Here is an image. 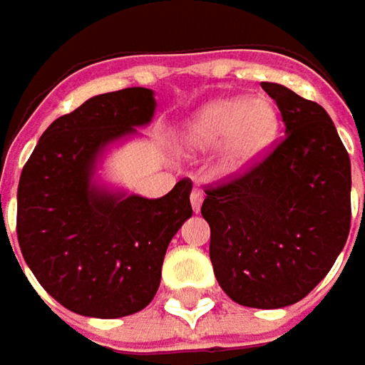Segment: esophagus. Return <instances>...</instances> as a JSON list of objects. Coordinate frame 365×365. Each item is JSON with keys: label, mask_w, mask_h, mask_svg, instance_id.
I'll return each instance as SVG.
<instances>
[{"label": "esophagus", "mask_w": 365, "mask_h": 365, "mask_svg": "<svg viewBox=\"0 0 365 365\" xmlns=\"http://www.w3.org/2000/svg\"><path fill=\"white\" fill-rule=\"evenodd\" d=\"M201 203H203V190L192 189V192H190V205H192L195 213H197V211L201 209Z\"/></svg>", "instance_id": "34e87169"}]
</instances>
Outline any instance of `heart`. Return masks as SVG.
<instances>
[{
    "label": "heart",
    "mask_w": 365,
    "mask_h": 365,
    "mask_svg": "<svg viewBox=\"0 0 365 365\" xmlns=\"http://www.w3.org/2000/svg\"><path fill=\"white\" fill-rule=\"evenodd\" d=\"M276 130L278 115L270 99H217L201 107L185 123L180 144L189 152L219 146V170L223 175H240L262 158L272 144Z\"/></svg>",
    "instance_id": "b5f03b06"
}]
</instances>
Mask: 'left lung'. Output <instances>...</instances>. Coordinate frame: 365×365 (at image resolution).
<instances>
[{"instance_id": "1", "label": "left lung", "mask_w": 365, "mask_h": 365, "mask_svg": "<svg viewBox=\"0 0 365 365\" xmlns=\"http://www.w3.org/2000/svg\"><path fill=\"white\" fill-rule=\"evenodd\" d=\"M284 138L245 175L207 189L201 215L219 287L254 309L304 299L341 254L351 223V164L329 113L278 83H262Z\"/></svg>"}]
</instances>
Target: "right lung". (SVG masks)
Listing matches in <instances>:
<instances>
[{
  "instance_id": "obj_1",
  "label": "right lung",
  "mask_w": 365,
  "mask_h": 365,
  "mask_svg": "<svg viewBox=\"0 0 365 365\" xmlns=\"http://www.w3.org/2000/svg\"><path fill=\"white\" fill-rule=\"evenodd\" d=\"M154 111L152 89L95 95L50 123L21 170V256L73 313L118 319L148 307L160 287L166 247L192 215L189 178L160 199L97 182L107 148L135 135Z\"/></svg>"
}]
</instances>
